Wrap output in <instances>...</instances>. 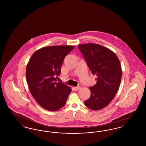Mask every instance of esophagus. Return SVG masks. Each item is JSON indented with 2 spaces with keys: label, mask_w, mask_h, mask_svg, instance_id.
Here are the masks:
<instances>
[{
  "label": "esophagus",
  "mask_w": 146,
  "mask_h": 146,
  "mask_svg": "<svg viewBox=\"0 0 146 146\" xmlns=\"http://www.w3.org/2000/svg\"><path fill=\"white\" fill-rule=\"evenodd\" d=\"M80 89V86H78L74 87V89L76 91L79 90Z\"/></svg>",
  "instance_id": "1"
}]
</instances>
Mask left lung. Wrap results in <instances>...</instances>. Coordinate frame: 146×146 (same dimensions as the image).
Segmentation results:
<instances>
[{
  "label": "left lung",
  "mask_w": 146,
  "mask_h": 146,
  "mask_svg": "<svg viewBox=\"0 0 146 146\" xmlns=\"http://www.w3.org/2000/svg\"><path fill=\"white\" fill-rule=\"evenodd\" d=\"M89 70L96 75V84L89 87L90 98L85 105L94 111L100 110L111 102L119 88L122 76L120 62L110 49L97 44L78 45Z\"/></svg>",
  "instance_id": "1"
}]
</instances>
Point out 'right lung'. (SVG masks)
Instances as JSON below:
<instances>
[{
	"label": "right lung",
	"mask_w": 146,
	"mask_h": 146,
	"mask_svg": "<svg viewBox=\"0 0 146 146\" xmlns=\"http://www.w3.org/2000/svg\"><path fill=\"white\" fill-rule=\"evenodd\" d=\"M74 46H49L38 50L26 67V76L29 91L35 101L49 111L60 110L66 104L71 88L56 82L66 55Z\"/></svg>",
	"instance_id": "obj_1"
}]
</instances>
